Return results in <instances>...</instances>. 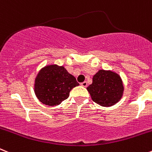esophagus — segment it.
I'll list each match as a JSON object with an SVG mask.
<instances>
[{"label":"esophagus","instance_id":"obj_1","mask_svg":"<svg viewBox=\"0 0 152 152\" xmlns=\"http://www.w3.org/2000/svg\"><path fill=\"white\" fill-rule=\"evenodd\" d=\"M81 85L83 87H87L88 86V83H87V81H84V82L81 83Z\"/></svg>","mask_w":152,"mask_h":152}]
</instances>
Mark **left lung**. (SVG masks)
I'll use <instances>...</instances> for the list:
<instances>
[{
	"instance_id": "left-lung-1",
	"label": "left lung",
	"mask_w": 152,
	"mask_h": 152,
	"mask_svg": "<svg viewBox=\"0 0 152 152\" xmlns=\"http://www.w3.org/2000/svg\"><path fill=\"white\" fill-rule=\"evenodd\" d=\"M92 100L103 107H110L120 101L124 86L118 74L111 71H99L93 76L92 84L87 88Z\"/></svg>"
}]
</instances>
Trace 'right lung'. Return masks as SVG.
<instances>
[{
    "label": "right lung",
    "mask_w": 152,
    "mask_h": 152,
    "mask_svg": "<svg viewBox=\"0 0 152 152\" xmlns=\"http://www.w3.org/2000/svg\"><path fill=\"white\" fill-rule=\"evenodd\" d=\"M78 85L76 78L63 66L50 64L43 67L37 74L34 92L41 103L55 106L67 99L71 89Z\"/></svg>",
    "instance_id": "1"
}]
</instances>
